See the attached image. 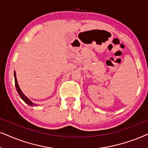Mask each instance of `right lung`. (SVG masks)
<instances>
[{
	"label": "right lung",
	"mask_w": 148,
	"mask_h": 148,
	"mask_svg": "<svg viewBox=\"0 0 148 148\" xmlns=\"http://www.w3.org/2000/svg\"><path fill=\"white\" fill-rule=\"evenodd\" d=\"M14 77H15V87H16L17 91V92H18L19 97H21V99H22L23 101H24L25 103H27V105H29V106H38V104H36V103H33V102L31 100H29V98H27L26 96H25V95L23 93V92L21 91V90L20 89V88H19V86L18 82H17V78H16V73H15V71L14 72Z\"/></svg>",
	"instance_id": "1"
}]
</instances>
